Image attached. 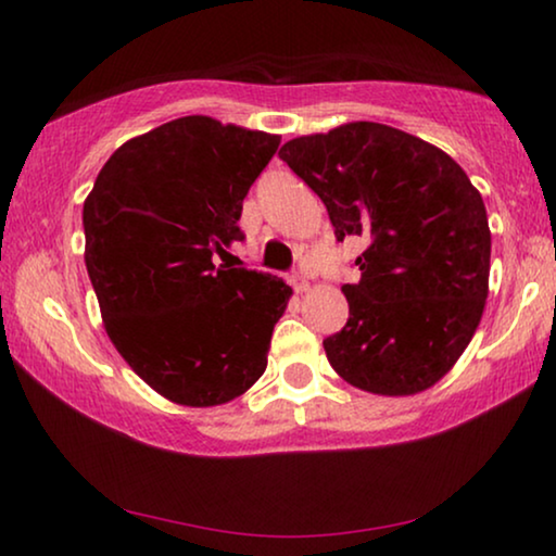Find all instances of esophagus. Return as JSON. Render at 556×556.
Listing matches in <instances>:
<instances>
[{
  "label": "esophagus",
  "instance_id": "esophagus-1",
  "mask_svg": "<svg viewBox=\"0 0 556 556\" xmlns=\"http://www.w3.org/2000/svg\"><path fill=\"white\" fill-rule=\"evenodd\" d=\"M291 286L295 288V293H303V291H308V278H306V273H301V270H295V273H291Z\"/></svg>",
  "mask_w": 556,
  "mask_h": 556
}]
</instances>
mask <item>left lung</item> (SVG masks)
<instances>
[{"label":"left lung","instance_id":"left-lung-1","mask_svg":"<svg viewBox=\"0 0 556 556\" xmlns=\"http://www.w3.org/2000/svg\"><path fill=\"white\" fill-rule=\"evenodd\" d=\"M278 156L321 197L339 242L367 240L362 278L341 286L349 321L324 339L329 364L364 392L428 390L466 352L489 295L478 189L445 151L371 121L299 136Z\"/></svg>","mask_w":556,"mask_h":556}]
</instances>
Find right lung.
Returning <instances> with one entry per match:
<instances>
[{"instance_id": "obj_1", "label": "right lung", "mask_w": 556, "mask_h": 556, "mask_svg": "<svg viewBox=\"0 0 556 556\" xmlns=\"http://www.w3.org/2000/svg\"><path fill=\"white\" fill-rule=\"evenodd\" d=\"M280 136L185 116L113 151L83 204L105 331L136 375L187 407L225 405L268 367L291 286L215 265L245 240L248 189Z\"/></svg>"}]
</instances>
